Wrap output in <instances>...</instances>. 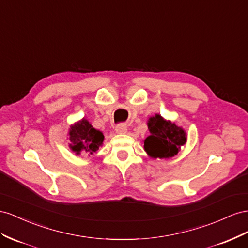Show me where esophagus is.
Instances as JSON below:
<instances>
[{"instance_id": "1", "label": "esophagus", "mask_w": 248, "mask_h": 248, "mask_svg": "<svg viewBox=\"0 0 248 248\" xmlns=\"http://www.w3.org/2000/svg\"><path fill=\"white\" fill-rule=\"evenodd\" d=\"M115 132L117 134H125L128 132V129H126V126L124 124H118L115 128Z\"/></svg>"}]
</instances>
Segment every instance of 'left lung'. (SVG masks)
I'll list each match as a JSON object with an SVG mask.
<instances>
[{
	"label": "left lung",
	"mask_w": 248,
	"mask_h": 248,
	"mask_svg": "<svg viewBox=\"0 0 248 248\" xmlns=\"http://www.w3.org/2000/svg\"><path fill=\"white\" fill-rule=\"evenodd\" d=\"M147 128L150 135L143 140V147L152 159L172 158L187 142L186 131L160 114L148 118Z\"/></svg>",
	"instance_id": "8db88e82"
}]
</instances>
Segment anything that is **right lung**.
I'll use <instances>...</instances> for the list:
<instances>
[{"instance_id":"obj_1","label":"right lung","mask_w":248,"mask_h":248,"mask_svg":"<svg viewBox=\"0 0 248 248\" xmlns=\"http://www.w3.org/2000/svg\"><path fill=\"white\" fill-rule=\"evenodd\" d=\"M69 140V148L77 155L84 152L90 157L103 146L105 136L104 134L94 129L88 120L83 117L69 126L67 133Z\"/></svg>"}]
</instances>
